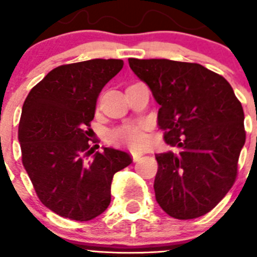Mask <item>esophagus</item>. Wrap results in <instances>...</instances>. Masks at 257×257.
<instances>
[{
	"label": "esophagus",
	"mask_w": 257,
	"mask_h": 257,
	"mask_svg": "<svg viewBox=\"0 0 257 257\" xmlns=\"http://www.w3.org/2000/svg\"><path fill=\"white\" fill-rule=\"evenodd\" d=\"M141 157H143V153H133V158H134V161H135V162L140 161Z\"/></svg>",
	"instance_id": "1"
}]
</instances>
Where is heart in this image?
I'll return each instance as SVG.
<instances>
[{
  "mask_svg": "<svg viewBox=\"0 0 257 257\" xmlns=\"http://www.w3.org/2000/svg\"><path fill=\"white\" fill-rule=\"evenodd\" d=\"M112 138L119 143H126L131 147H143L148 141L144 133V126L141 123L124 124L112 134Z\"/></svg>",
  "mask_w": 257,
  "mask_h": 257,
  "instance_id": "1",
  "label": "heart"
}]
</instances>
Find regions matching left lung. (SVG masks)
Segmentation results:
<instances>
[{"label":"left lung","instance_id":"left-lung-1","mask_svg":"<svg viewBox=\"0 0 257 257\" xmlns=\"http://www.w3.org/2000/svg\"><path fill=\"white\" fill-rule=\"evenodd\" d=\"M161 105L158 126L178 153L155 155V199L172 218L194 219L215 208L237 177L246 141L243 108L229 82L199 63L128 60Z\"/></svg>","mask_w":257,"mask_h":257}]
</instances>
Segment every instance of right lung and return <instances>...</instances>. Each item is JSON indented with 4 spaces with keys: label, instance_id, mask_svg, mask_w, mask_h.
I'll list each match as a JSON object with an SVG mask.
<instances>
[{
    "label": "right lung",
    "instance_id": "obj_1",
    "mask_svg": "<svg viewBox=\"0 0 257 257\" xmlns=\"http://www.w3.org/2000/svg\"><path fill=\"white\" fill-rule=\"evenodd\" d=\"M123 67L122 60L58 66L28 94L19 123L23 166L49 210L86 222L110 202L114 173L130 166V154L113 148L94 153L90 122L103 86Z\"/></svg>",
    "mask_w": 257,
    "mask_h": 257
}]
</instances>
